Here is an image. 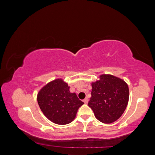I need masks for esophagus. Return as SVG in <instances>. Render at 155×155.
Here are the masks:
<instances>
[{
  "label": "esophagus",
  "instance_id": "1",
  "mask_svg": "<svg viewBox=\"0 0 155 155\" xmlns=\"http://www.w3.org/2000/svg\"><path fill=\"white\" fill-rule=\"evenodd\" d=\"M83 101H84V104H87V103H88V101H89V99H88V98L87 97V98H85V99H84V100H83Z\"/></svg>",
  "mask_w": 155,
  "mask_h": 155
}]
</instances>
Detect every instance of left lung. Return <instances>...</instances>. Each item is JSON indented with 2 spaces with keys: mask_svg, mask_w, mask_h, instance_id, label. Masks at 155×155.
<instances>
[{
  "mask_svg": "<svg viewBox=\"0 0 155 155\" xmlns=\"http://www.w3.org/2000/svg\"><path fill=\"white\" fill-rule=\"evenodd\" d=\"M99 78L91 84V97L88 105L99 121L111 124L119 119L126 110L129 99L128 86L113 75L102 74Z\"/></svg>",
  "mask_w": 155,
  "mask_h": 155,
  "instance_id": "1",
  "label": "left lung"
}]
</instances>
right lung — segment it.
<instances>
[{
	"mask_svg": "<svg viewBox=\"0 0 155 155\" xmlns=\"http://www.w3.org/2000/svg\"><path fill=\"white\" fill-rule=\"evenodd\" d=\"M68 84L62 79L48 83L38 94V103L41 111L51 122L65 125L72 122L84 103L74 93H71Z\"/></svg>",
	"mask_w": 155,
	"mask_h": 155,
	"instance_id": "add662e5",
	"label": "right lung"
}]
</instances>
